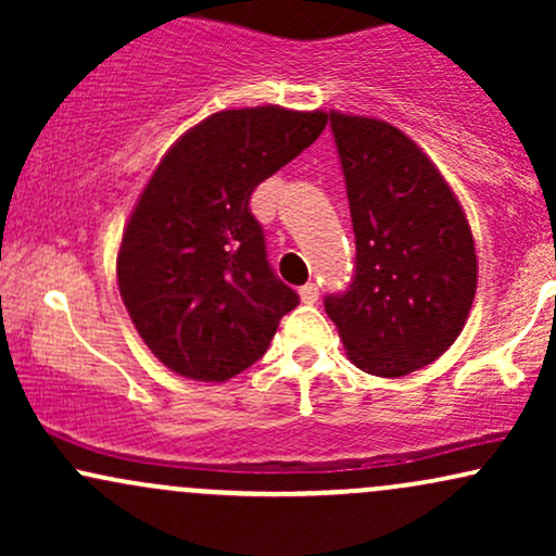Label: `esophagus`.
<instances>
[{
    "label": "esophagus",
    "instance_id": "obj_1",
    "mask_svg": "<svg viewBox=\"0 0 556 556\" xmlns=\"http://www.w3.org/2000/svg\"><path fill=\"white\" fill-rule=\"evenodd\" d=\"M300 300H303V303H316V300H318V287L314 282L300 287Z\"/></svg>",
    "mask_w": 556,
    "mask_h": 556
}]
</instances>
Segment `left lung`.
<instances>
[{
    "label": "left lung",
    "mask_w": 556,
    "mask_h": 556,
    "mask_svg": "<svg viewBox=\"0 0 556 556\" xmlns=\"http://www.w3.org/2000/svg\"><path fill=\"white\" fill-rule=\"evenodd\" d=\"M327 119L348 188L355 271L324 308L361 371L397 379L437 361L463 331L478 282L473 235L442 172L405 132L353 114Z\"/></svg>",
    "instance_id": "left-lung-1"
}]
</instances>
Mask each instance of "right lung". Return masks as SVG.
<instances>
[{"instance_id": "add662e5", "label": "right lung", "mask_w": 556, "mask_h": 556, "mask_svg": "<svg viewBox=\"0 0 556 556\" xmlns=\"http://www.w3.org/2000/svg\"><path fill=\"white\" fill-rule=\"evenodd\" d=\"M324 127L327 112H216L159 162L125 227L117 282L138 334L175 374L232 379L300 303L274 274L248 203Z\"/></svg>"}]
</instances>
